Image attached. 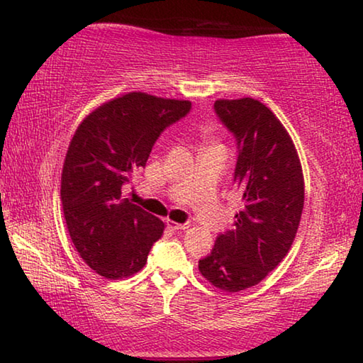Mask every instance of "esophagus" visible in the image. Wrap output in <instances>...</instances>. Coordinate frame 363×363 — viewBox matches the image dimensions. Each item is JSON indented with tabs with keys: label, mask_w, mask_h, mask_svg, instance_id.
<instances>
[{
	"label": "esophagus",
	"mask_w": 363,
	"mask_h": 363,
	"mask_svg": "<svg viewBox=\"0 0 363 363\" xmlns=\"http://www.w3.org/2000/svg\"><path fill=\"white\" fill-rule=\"evenodd\" d=\"M167 225L169 227V229H173V230H186V229H189V223H186V224H179V223H174V220H171V219H167Z\"/></svg>",
	"instance_id": "esophagus-1"
}]
</instances>
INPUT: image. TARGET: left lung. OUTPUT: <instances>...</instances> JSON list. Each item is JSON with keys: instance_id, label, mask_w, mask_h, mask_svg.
Listing matches in <instances>:
<instances>
[{"instance_id": "obj_1", "label": "left lung", "mask_w": 363, "mask_h": 363, "mask_svg": "<svg viewBox=\"0 0 363 363\" xmlns=\"http://www.w3.org/2000/svg\"><path fill=\"white\" fill-rule=\"evenodd\" d=\"M214 110L237 139L233 182L243 205L199 270L213 286L237 293L266 279L290 251L304 208V176L291 136L262 102L218 99Z\"/></svg>"}]
</instances>
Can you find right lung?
Returning a JSON list of instances; mask_svg holds the SVG:
<instances>
[{
  "instance_id": "1",
  "label": "right lung",
  "mask_w": 363,
  "mask_h": 363,
  "mask_svg": "<svg viewBox=\"0 0 363 363\" xmlns=\"http://www.w3.org/2000/svg\"><path fill=\"white\" fill-rule=\"evenodd\" d=\"M192 104L128 93L101 104L79 123L64 160L60 199L78 255L104 279L118 280L145 266L164 224L123 199L133 173L145 167L160 134Z\"/></svg>"
}]
</instances>
